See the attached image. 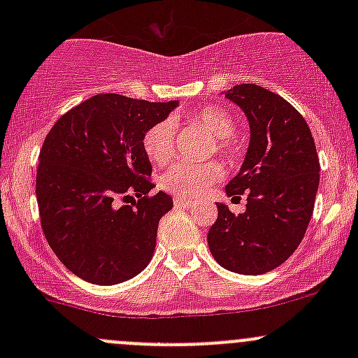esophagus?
<instances>
[{
	"label": "esophagus",
	"instance_id": "1",
	"mask_svg": "<svg viewBox=\"0 0 358 358\" xmlns=\"http://www.w3.org/2000/svg\"><path fill=\"white\" fill-rule=\"evenodd\" d=\"M175 206L176 208H190V206H194L196 204V202H194L192 199H187V197H175Z\"/></svg>",
	"mask_w": 358,
	"mask_h": 358
}]
</instances>
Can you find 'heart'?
I'll return each instance as SVG.
<instances>
[{"mask_svg": "<svg viewBox=\"0 0 358 358\" xmlns=\"http://www.w3.org/2000/svg\"><path fill=\"white\" fill-rule=\"evenodd\" d=\"M190 122L208 129L216 138V147L223 156H236L237 145L230 136L236 131L232 115L222 107H202L196 114L189 115ZM143 150L154 164H168L176 152L175 124L171 121H159L150 126L143 135ZM222 176L218 162H176L161 176V187L166 192L180 197L199 196L213 182Z\"/></svg>", "mask_w": 358, "mask_h": 358, "instance_id": "heart-1", "label": "heart"}]
</instances>
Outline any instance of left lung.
<instances>
[{"label": "left lung", "instance_id": "left-lung-1", "mask_svg": "<svg viewBox=\"0 0 358 358\" xmlns=\"http://www.w3.org/2000/svg\"><path fill=\"white\" fill-rule=\"evenodd\" d=\"M225 96L243 109L251 128L248 154L225 187L246 196L236 215L218 202L208 232L213 258L236 273L262 275L282 265L305 237L319 189V156L312 131L294 107L258 85H237Z\"/></svg>", "mask_w": 358, "mask_h": 358}]
</instances>
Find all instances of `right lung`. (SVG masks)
<instances>
[{"label":"right lung","mask_w":358,"mask_h":358,"mask_svg":"<svg viewBox=\"0 0 358 358\" xmlns=\"http://www.w3.org/2000/svg\"><path fill=\"white\" fill-rule=\"evenodd\" d=\"M176 106L103 93L66 112L46 135L36 173L41 229L79 279L112 286L149 265L173 199L149 194L143 135Z\"/></svg>","instance_id":"1"}]
</instances>
